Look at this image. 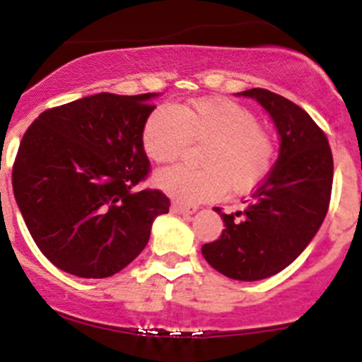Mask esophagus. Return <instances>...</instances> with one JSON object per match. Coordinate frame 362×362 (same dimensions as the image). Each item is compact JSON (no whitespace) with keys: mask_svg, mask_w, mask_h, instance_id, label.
<instances>
[{"mask_svg":"<svg viewBox=\"0 0 362 362\" xmlns=\"http://www.w3.org/2000/svg\"><path fill=\"white\" fill-rule=\"evenodd\" d=\"M170 211L175 213V215H194L195 209L194 208H185V206H179V204H172Z\"/></svg>","mask_w":362,"mask_h":362,"instance_id":"34e87169","label":"esophagus"}]
</instances>
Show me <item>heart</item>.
Masks as SVG:
<instances>
[{"label":"heart","instance_id":"1","mask_svg":"<svg viewBox=\"0 0 362 362\" xmlns=\"http://www.w3.org/2000/svg\"><path fill=\"white\" fill-rule=\"evenodd\" d=\"M188 142H204L201 168H161L154 187L185 206H197L223 194L249 192L268 174L274 142L249 108L222 98L197 99L183 106H158L142 129L147 156L158 163L175 160Z\"/></svg>","mask_w":362,"mask_h":362}]
</instances>
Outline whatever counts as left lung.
I'll return each mask as SVG.
<instances>
[{
  "instance_id": "left-lung-1",
  "label": "left lung",
  "mask_w": 362,
  "mask_h": 362,
  "mask_svg": "<svg viewBox=\"0 0 362 362\" xmlns=\"http://www.w3.org/2000/svg\"><path fill=\"white\" fill-rule=\"evenodd\" d=\"M236 95L254 99L272 117L279 156L243 211L215 208L226 229L201 250L226 277L261 281L293 263L318 233L332 190V153L315 120L290 99L264 88Z\"/></svg>"
}]
</instances>
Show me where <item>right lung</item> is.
I'll return each instance as SVG.
<instances>
[{"instance_id": "obj_1", "label": "right lung", "mask_w": 362, "mask_h": 362, "mask_svg": "<svg viewBox=\"0 0 362 362\" xmlns=\"http://www.w3.org/2000/svg\"><path fill=\"white\" fill-rule=\"evenodd\" d=\"M160 94L108 92L40 113L12 170L19 211L40 252L76 277L105 279L132 263L170 201L135 190L149 172L142 144Z\"/></svg>"}]
</instances>
